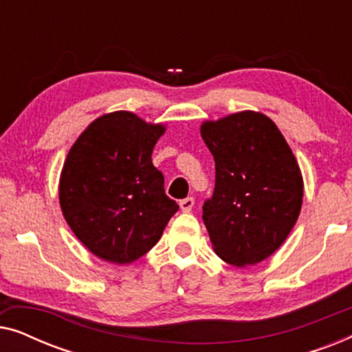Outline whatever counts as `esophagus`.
<instances>
[{
    "label": "esophagus",
    "instance_id": "esophagus-1",
    "mask_svg": "<svg viewBox=\"0 0 352 352\" xmlns=\"http://www.w3.org/2000/svg\"><path fill=\"white\" fill-rule=\"evenodd\" d=\"M194 199H192V197H187V199H182L181 201H179V206H181V210L184 211V213H189V211L194 208Z\"/></svg>",
    "mask_w": 352,
    "mask_h": 352
}]
</instances>
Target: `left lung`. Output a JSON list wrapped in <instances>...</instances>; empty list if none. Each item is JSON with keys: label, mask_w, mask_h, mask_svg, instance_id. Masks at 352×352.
<instances>
[{"label": "left lung", "mask_w": 352, "mask_h": 352, "mask_svg": "<svg viewBox=\"0 0 352 352\" xmlns=\"http://www.w3.org/2000/svg\"><path fill=\"white\" fill-rule=\"evenodd\" d=\"M201 138L214 158V190L204 223L216 254L232 266H253L276 252L302 204L296 158L276 123L258 112L205 122Z\"/></svg>", "instance_id": "left-lung-1"}]
</instances>
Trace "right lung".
Returning a JSON list of instances; mask_svg holds the SVG:
<instances>
[{
	"instance_id": "1",
	"label": "right lung",
	"mask_w": 352,
	"mask_h": 352,
	"mask_svg": "<svg viewBox=\"0 0 352 352\" xmlns=\"http://www.w3.org/2000/svg\"><path fill=\"white\" fill-rule=\"evenodd\" d=\"M163 133L162 124L120 110L94 120L67 155L62 213L80 242L105 261L128 264L144 256L179 210L152 163Z\"/></svg>"
}]
</instances>
